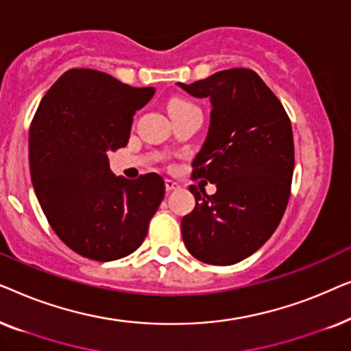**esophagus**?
Returning <instances> with one entry per match:
<instances>
[{
  "mask_svg": "<svg viewBox=\"0 0 351 351\" xmlns=\"http://www.w3.org/2000/svg\"><path fill=\"white\" fill-rule=\"evenodd\" d=\"M165 185H166V191H172V190H177L179 189V184H177V182H174V180H169V179H166V182H165Z\"/></svg>",
  "mask_w": 351,
  "mask_h": 351,
  "instance_id": "obj_1",
  "label": "esophagus"
}]
</instances>
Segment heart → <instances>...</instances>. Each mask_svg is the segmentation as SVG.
Listing matches in <instances>:
<instances>
[{
  "mask_svg": "<svg viewBox=\"0 0 351 351\" xmlns=\"http://www.w3.org/2000/svg\"><path fill=\"white\" fill-rule=\"evenodd\" d=\"M189 107H193V104L186 102V100H184V99H174L169 102V113L172 114V113L180 112V110L189 108Z\"/></svg>",
  "mask_w": 351,
  "mask_h": 351,
  "instance_id": "b5f03b06",
  "label": "heart"
}]
</instances>
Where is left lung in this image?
I'll use <instances>...</instances> for the list:
<instances>
[{
  "label": "left lung",
  "mask_w": 351,
  "mask_h": 351,
  "mask_svg": "<svg viewBox=\"0 0 351 351\" xmlns=\"http://www.w3.org/2000/svg\"><path fill=\"white\" fill-rule=\"evenodd\" d=\"M179 86L213 104L209 132L191 179L217 186L208 195L190 185L195 209L182 219L189 252L210 265H233L271 237L291 196L294 138L285 107L249 69L217 71Z\"/></svg>",
  "instance_id": "1"
}]
</instances>
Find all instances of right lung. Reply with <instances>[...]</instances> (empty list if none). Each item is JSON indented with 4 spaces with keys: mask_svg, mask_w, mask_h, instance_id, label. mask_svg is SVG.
I'll return each mask as SVG.
<instances>
[{
    "mask_svg": "<svg viewBox=\"0 0 351 351\" xmlns=\"http://www.w3.org/2000/svg\"><path fill=\"white\" fill-rule=\"evenodd\" d=\"M155 88H132L90 69L65 71L43 97L28 156L36 198L57 237L80 256L110 262L143 243L165 198L156 172L117 177L108 153L126 147L132 117Z\"/></svg>",
    "mask_w": 351,
    "mask_h": 351,
    "instance_id": "obj_1",
    "label": "right lung"
}]
</instances>
